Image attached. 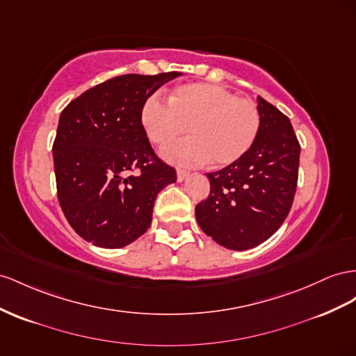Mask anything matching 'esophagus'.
Segmentation results:
<instances>
[{
    "label": "esophagus",
    "instance_id": "34e87169",
    "mask_svg": "<svg viewBox=\"0 0 356 356\" xmlns=\"http://www.w3.org/2000/svg\"><path fill=\"white\" fill-rule=\"evenodd\" d=\"M188 174H190V172L187 169H182V168L177 169V178H178V181L186 179L188 177Z\"/></svg>",
    "mask_w": 356,
    "mask_h": 356
}]
</instances>
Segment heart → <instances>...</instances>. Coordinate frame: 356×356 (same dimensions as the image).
Returning <instances> with one entry per match:
<instances>
[{
    "instance_id": "b5f03b06",
    "label": "heart",
    "mask_w": 356,
    "mask_h": 356,
    "mask_svg": "<svg viewBox=\"0 0 356 356\" xmlns=\"http://www.w3.org/2000/svg\"><path fill=\"white\" fill-rule=\"evenodd\" d=\"M140 121L151 143L170 145L186 129L190 138L165 149L163 156L177 163H204L229 166L243 159L261 131V111L248 99L236 97L211 83L179 85L168 103L151 95L140 112Z\"/></svg>"
}]
</instances>
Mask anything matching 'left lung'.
Here are the masks:
<instances>
[{
    "label": "left lung",
    "mask_w": 356,
    "mask_h": 356,
    "mask_svg": "<svg viewBox=\"0 0 356 356\" xmlns=\"http://www.w3.org/2000/svg\"><path fill=\"white\" fill-rule=\"evenodd\" d=\"M261 131L234 165L207 174L211 190L196 205V220L216 243L247 250L266 241L292 208L301 145L289 118L257 97Z\"/></svg>",
    "instance_id": "8db88e82"
}]
</instances>
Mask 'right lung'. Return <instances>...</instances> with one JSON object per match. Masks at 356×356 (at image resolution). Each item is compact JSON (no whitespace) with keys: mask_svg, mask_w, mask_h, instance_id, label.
<instances>
[{"mask_svg":"<svg viewBox=\"0 0 356 356\" xmlns=\"http://www.w3.org/2000/svg\"><path fill=\"white\" fill-rule=\"evenodd\" d=\"M181 73L122 74L92 86L61 112L54 140L56 195L85 241L120 248L147 232L159 191L175 169L152 149L145 100Z\"/></svg>","mask_w":356,"mask_h":356,"instance_id":"right-lung-1","label":"right lung"}]
</instances>
